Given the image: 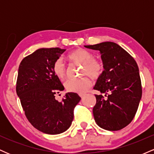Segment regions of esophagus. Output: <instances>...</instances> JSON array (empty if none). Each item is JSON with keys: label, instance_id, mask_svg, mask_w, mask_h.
I'll return each instance as SVG.
<instances>
[{"label": "esophagus", "instance_id": "34e87169", "mask_svg": "<svg viewBox=\"0 0 154 154\" xmlns=\"http://www.w3.org/2000/svg\"><path fill=\"white\" fill-rule=\"evenodd\" d=\"M79 96H80L81 97V98H83V97H84L85 96V94H84V93H79Z\"/></svg>", "mask_w": 154, "mask_h": 154}]
</instances>
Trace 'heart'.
Here are the masks:
<instances>
[{
    "instance_id": "1",
    "label": "heart",
    "mask_w": 154,
    "mask_h": 154,
    "mask_svg": "<svg viewBox=\"0 0 154 154\" xmlns=\"http://www.w3.org/2000/svg\"><path fill=\"white\" fill-rule=\"evenodd\" d=\"M68 59L72 61L82 63V73L87 74L93 78H98L103 69L101 63L93 59L91 52L86 49H76L68 55ZM53 71L55 75L60 79L66 77V67L61 59H56L53 64ZM92 82L88 77L77 79H69L65 82L64 86L67 91L72 93H83L91 88Z\"/></svg>"
}]
</instances>
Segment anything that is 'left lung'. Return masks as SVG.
<instances>
[{
	"mask_svg": "<svg viewBox=\"0 0 154 154\" xmlns=\"http://www.w3.org/2000/svg\"><path fill=\"white\" fill-rule=\"evenodd\" d=\"M85 47L100 51L104 69L93 88L107 97L95 95L96 103L93 109L95 122L109 131L122 130L133 119L142 97L137 63L113 42Z\"/></svg>",
	"mask_w": 154,
	"mask_h": 154,
	"instance_id": "8db88e82",
	"label": "left lung"
}]
</instances>
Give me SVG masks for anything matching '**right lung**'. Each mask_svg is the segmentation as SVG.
Instances as JSON below:
<instances>
[{
    "label": "right lung",
    "instance_id": "right-lung-1",
    "mask_svg": "<svg viewBox=\"0 0 154 154\" xmlns=\"http://www.w3.org/2000/svg\"><path fill=\"white\" fill-rule=\"evenodd\" d=\"M65 51L38 49L23 59L19 66L16 90L24 114L35 128L49 135L69 128L74 109L81 100L75 93H67L61 102L55 98L64 88L54 73L53 64Z\"/></svg>",
    "mask_w": 154,
    "mask_h": 154
}]
</instances>
